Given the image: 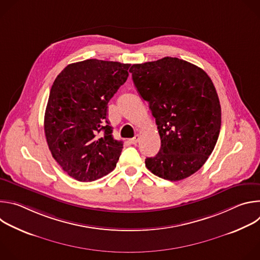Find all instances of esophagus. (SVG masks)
Segmentation results:
<instances>
[{
  "label": "esophagus",
  "instance_id": "obj_1",
  "mask_svg": "<svg viewBox=\"0 0 260 260\" xmlns=\"http://www.w3.org/2000/svg\"><path fill=\"white\" fill-rule=\"evenodd\" d=\"M139 139H140V135H136L133 139L129 140V142H131L132 144H137V143L139 142Z\"/></svg>",
  "mask_w": 260,
  "mask_h": 260
}]
</instances>
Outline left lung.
<instances>
[{"mask_svg": "<svg viewBox=\"0 0 260 260\" xmlns=\"http://www.w3.org/2000/svg\"><path fill=\"white\" fill-rule=\"evenodd\" d=\"M140 95L148 102L161 146L147 169L159 178L179 181L198 172L209 158L221 127V107L208 74L177 57L133 64Z\"/></svg>", "mask_w": 260, "mask_h": 260, "instance_id": "8db88e82", "label": "left lung"}]
</instances>
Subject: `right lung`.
Segmentation results:
<instances>
[{
	"instance_id": "1",
	"label": "right lung",
	"mask_w": 260,
	"mask_h": 260,
	"mask_svg": "<svg viewBox=\"0 0 260 260\" xmlns=\"http://www.w3.org/2000/svg\"><path fill=\"white\" fill-rule=\"evenodd\" d=\"M129 67L92 58L67 66L55 78L44 131L53 158L72 178L91 182L115 169L123 145L112 136L107 108Z\"/></svg>"
}]
</instances>
